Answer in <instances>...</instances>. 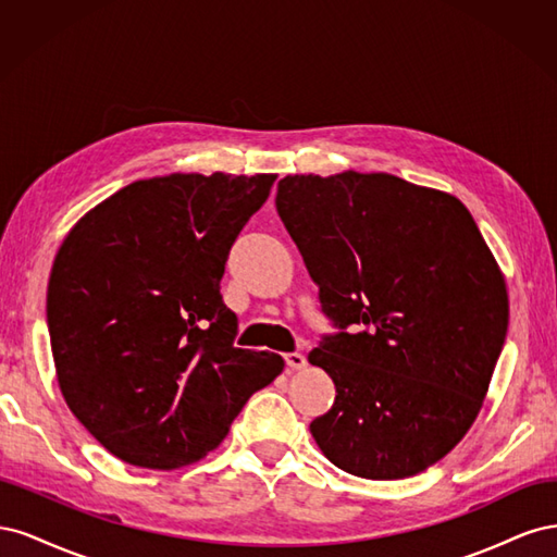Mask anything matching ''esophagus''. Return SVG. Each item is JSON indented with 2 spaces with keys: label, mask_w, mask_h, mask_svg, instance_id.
<instances>
[{
  "label": "esophagus",
  "mask_w": 557,
  "mask_h": 557,
  "mask_svg": "<svg viewBox=\"0 0 557 557\" xmlns=\"http://www.w3.org/2000/svg\"><path fill=\"white\" fill-rule=\"evenodd\" d=\"M285 364H288L290 369H305L307 367V358L301 356V352H285Z\"/></svg>",
  "instance_id": "esophagus-1"
}]
</instances>
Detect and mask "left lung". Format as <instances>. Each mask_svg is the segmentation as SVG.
<instances>
[{
	"label": "left lung",
	"instance_id": "left-lung-1",
	"mask_svg": "<svg viewBox=\"0 0 557 557\" xmlns=\"http://www.w3.org/2000/svg\"><path fill=\"white\" fill-rule=\"evenodd\" d=\"M276 211L342 330L309 352L336 387L318 448L362 479L425 471L476 420L509 327L474 218L448 193L358 172L285 176Z\"/></svg>",
	"mask_w": 557,
	"mask_h": 557
}]
</instances>
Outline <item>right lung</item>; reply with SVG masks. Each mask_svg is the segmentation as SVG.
<instances>
[{
	"label": "right lung",
	"mask_w": 557,
	"mask_h": 557,
	"mask_svg": "<svg viewBox=\"0 0 557 557\" xmlns=\"http://www.w3.org/2000/svg\"><path fill=\"white\" fill-rule=\"evenodd\" d=\"M276 174L134 181L66 234L46 318L66 407L115 458L178 469L221 444L283 358L234 346L230 248Z\"/></svg>",
	"instance_id": "obj_1"
}]
</instances>
